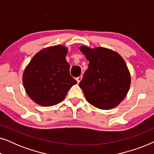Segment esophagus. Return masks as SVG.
I'll list each match as a JSON object with an SVG mask.
<instances>
[{"instance_id":"1","label":"esophagus","mask_w":154,"mask_h":154,"mask_svg":"<svg viewBox=\"0 0 154 154\" xmlns=\"http://www.w3.org/2000/svg\"><path fill=\"white\" fill-rule=\"evenodd\" d=\"M82 75H80V76H79L78 78H76V81H77V83H79L80 82H81V81L82 80Z\"/></svg>"}]
</instances>
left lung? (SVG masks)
Wrapping results in <instances>:
<instances>
[{
	"label": "left lung",
	"mask_w": 154,
	"mask_h": 154,
	"mask_svg": "<svg viewBox=\"0 0 154 154\" xmlns=\"http://www.w3.org/2000/svg\"><path fill=\"white\" fill-rule=\"evenodd\" d=\"M89 61L80 82L86 100L97 108L109 110L117 106L127 95L130 86V71L123 57L105 48L81 46Z\"/></svg>",
	"instance_id": "1"
}]
</instances>
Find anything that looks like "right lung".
Here are the masks:
<instances>
[{"label":"right lung","mask_w":154,"mask_h":154,"mask_svg":"<svg viewBox=\"0 0 154 154\" xmlns=\"http://www.w3.org/2000/svg\"><path fill=\"white\" fill-rule=\"evenodd\" d=\"M67 52L68 49L62 45L46 48L35 54L27 65L23 73V85L36 104L43 106L57 104L77 83L69 73Z\"/></svg>","instance_id":"obj_1"}]
</instances>
